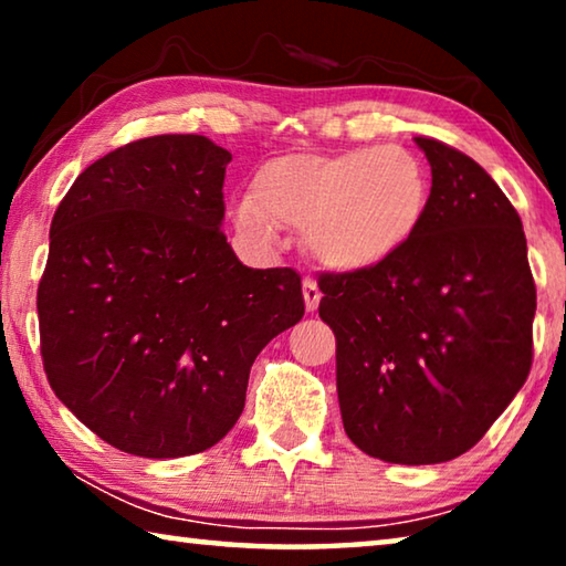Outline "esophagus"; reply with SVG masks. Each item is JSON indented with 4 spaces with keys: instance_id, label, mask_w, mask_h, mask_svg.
<instances>
[{
    "instance_id": "1",
    "label": "esophagus",
    "mask_w": 566,
    "mask_h": 566,
    "mask_svg": "<svg viewBox=\"0 0 566 566\" xmlns=\"http://www.w3.org/2000/svg\"><path fill=\"white\" fill-rule=\"evenodd\" d=\"M302 294H304V304H306V312H317L319 300H322V292L317 282L312 280V276H304V284H302Z\"/></svg>"
}]
</instances>
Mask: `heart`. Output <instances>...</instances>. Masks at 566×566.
Masks as SVG:
<instances>
[{
	"instance_id": "heart-1",
	"label": "heart",
	"mask_w": 566,
	"mask_h": 566,
	"mask_svg": "<svg viewBox=\"0 0 566 566\" xmlns=\"http://www.w3.org/2000/svg\"><path fill=\"white\" fill-rule=\"evenodd\" d=\"M427 167L401 147L274 157L234 207L239 232L270 244L302 229L306 252L337 272H367L415 242L429 212Z\"/></svg>"
}]
</instances>
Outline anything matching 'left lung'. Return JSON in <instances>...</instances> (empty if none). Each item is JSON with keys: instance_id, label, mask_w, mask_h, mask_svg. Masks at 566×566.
Here are the masks:
<instances>
[{"instance_id": "1", "label": "left lung", "mask_w": 566, "mask_h": 566, "mask_svg": "<svg viewBox=\"0 0 566 566\" xmlns=\"http://www.w3.org/2000/svg\"><path fill=\"white\" fill-rule=\"evenodd\" d=\"M432 167L429 212L395 260L324 274L319 317L337 334L344 432L391 464L472 449L532 367L536 290L516 209L486 171L415 137Z\"/></svg>"}]
</instances>
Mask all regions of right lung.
<instances>
[{
  "mask_svg": "<svg viewBox=\"0 0 566 566\" xmlns=\"http://www.w3.org/2000/svg\"><path fill=\"white\" fill-rule=\"evenodd\" d=\"M227 149L159 134L109 151L56 207L36 292L46 379L104 442L169 459L237 424L249 369L304 317L302 276L222 234Z\"/></svg>",
  "mask_w": 566,
  "mask_h": 566,
  "instance_id": "1",
  "label": "right lung"
}]
</instances>
